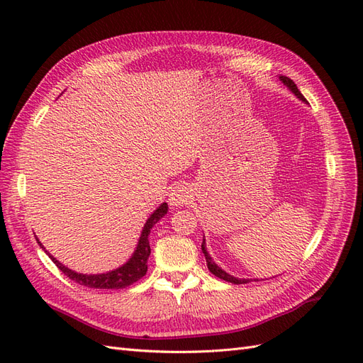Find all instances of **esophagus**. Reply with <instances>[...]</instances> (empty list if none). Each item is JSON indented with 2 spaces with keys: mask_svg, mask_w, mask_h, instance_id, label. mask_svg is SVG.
Wrapping results in <instances>:
<instances>
[{
  "mask_svg": "<svg viewBox=\"0 0 363 363\" xmlns=\"http://www.w3.org/2000/svg\"><path fill=\"white\" fill-rule=\"evenodd\" d=\"M191 196H192V194H191L189 186H186L183 183H179V184H175L174 188H172V191L169 192L168 200H169V204L172 207H182V206L189 203Z\"/></svg>",
  "mask_w": 363,
  "mask_h": 363,
  "instance_id": "1",
  "label": "esophagus"
}]
</instances>
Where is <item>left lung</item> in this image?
Masks as SVG:
<instances>
[{
	"mask_svg": "<svg viewBox=\"0 0 363 363\" xmlns=\"http://www.w3.org/2000/svg\"><path fill=\"white\" fill-rule=\"evenodd\" d=\"M280 80L283 82V84H286L289 89L300 98V100H303V101H306V98L301 95V92L298 91V87H296V84L291 80V79H288V77H280ZM201 250H203V252H204V257H206V262H207V268H208V271H211L213 276H216L218 279H223V280H225V281H230V283H233V284H244V283H250V281H252L251 279H236V277H233V276H230V274H227L225 271H223L221 268H219L216 263L212 260V257L208 256V252H207V250H206V240L203 239V244H201ZM259 281V280H257Z\"/></svg>",
	"mask_w": 363,
	"mask_h": 363,
	"instance_id": "8db88e82",
	"label": "left lung"
}]
</instances>
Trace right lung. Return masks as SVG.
Instances as JSON below:
<instances>
[{"instance_id": "obj_1", "label": "right lung", "mask_w": 363, "mask_h": 363, "mask_svg": "<svg viewBox=\"0 0 363 363\" xmlns=\"http://www.w3.org/2000/svg\"><path fill=\"white\" fill-rule=\"evenodd\" d=\"M167 212H168V204L167 203L160 204L157 211H155V213H152L148 218V221L145 223L144 230H142L140 238H139L138 247L133 252V256H131L130 260L127 263H124L123 267H119L118 269H113V271H108L106 274H80V272H75V271L67 268L65 265H62V263L54 259L50 255V252H47V251L45 252L50 256V259L54 263H56V267L65 274V276L69 277L75 283L82 284V286L94 288V289H123V288L130 286V284L136 283L139 279H142L147 274V269H148L147 262H148L150 252H151L148 236H150L151 228L155 227V224L159 221L162 216L167 215ZM38 244L43 248V245L39 242V240H38ZM43 250H45V248H43Z\"/></svg>"}]
</instances>
